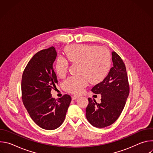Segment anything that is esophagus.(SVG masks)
Instances as JSON below:
<instances>
[{"mask_svg": "<svg viewBox=\"0 0 153 153\" xmlns=\"http://www.w3.org/2000/svg\"><path fill=\"white\" fill-rule=\"evenodd\" d=\"M78 98H79V96H78L74 95V96H72V99H73V100H76V99H77Z\"/></svg>", "mask_w": 153, "mask_h": 153, "instance_id": "obj_1", "label": "esophagus"}]
</instances>
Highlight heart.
<instances>
[{"label": "heart", "mask_w": 153, "mask_h": 153, "mask_svg": "<svg viewBox=\"0 0 153 153\" xmlns=\"http://www.w3.org/2000/svg\"><path fill=\"white\" fill-rule=\"evenodd\" d=\"M65 53L71 62L80 63V73L83 75L70 77L64 82L65 89L71 93H81L88 80L92 84L102 82L110 70V53L100 46L73 45L65 48ZM68 68L67 60L63 57H59L56 63L57 74L60 77L65 76Z\"/></svg>", "instance_id": "b5f03b06"}]
</instances>
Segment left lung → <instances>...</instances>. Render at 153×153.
<instances>
[{
    "mask_svg": "<svg viewBox=\"0 0 153 153\" xmlns=\"http://www.w3.org/2000/svg\"><path fill=\"white\" fill-rule=\"evenodd\" d=\"M113 67L108 76L91 89L101 94V102L88 98L86 117L96 128H105L114 123L120 116L129 96V86L125 65L120 57L112 52Z\"/></svg>",
    "mask_w": 153,
    "mask_h": 153,
    "instance_id": "left-lung-1",
    "label": "left lung"
}]
</instances>
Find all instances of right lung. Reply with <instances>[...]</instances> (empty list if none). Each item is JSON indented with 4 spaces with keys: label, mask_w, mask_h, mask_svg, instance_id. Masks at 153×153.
Here are the masks:
<instances>
[{
    "label": "right lung",
    "mask_w": 153,
    "mask_h": 153,
    "mask_svg": "<svg viewBox=\"0 0 153 153\" xmlns=\"http://www.w3.org/2000/svg\"><path fill=\"white\" fill-rule=\"evenodd\" d=\"M57 52L54 47L43 50L31 58L22 77V98L33 120L40 128L53 130L63 122L71 101L65 94L57 100L51 91L57 83L53 69Z\"/></svg>",
    "instance_id": "add662e5"
}]
</instances>
